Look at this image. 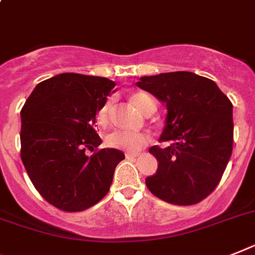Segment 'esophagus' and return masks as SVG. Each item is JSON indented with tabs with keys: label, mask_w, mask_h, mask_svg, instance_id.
<instances>
[{
	"label": "esophagus",
	"mask_w": 255,
	"mask_h": 255,
	"mask_svg": "<svg viewBox=\"0 0 255 255\" xmlns=\"http://www.w3.org/2000/svg\"><path fill=\"white\" fill-rule=\"evenodd\" d=\"M135 157H138V155H136V153H126V159H130V160H132V159H135Z\"/></svg>",
	"instance_id": "esophagus-1"
}]
</instances>
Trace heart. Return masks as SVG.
Masks as SVG:
<instances>
[{"mask_svg": "<svg viewBox=\"0 0 255 255\" xmlns=\"http://www.w3.org/2000/svg\"><path fill=\"white\" fill-rule=\"evenodd\" d=\"M130 100L136 108L139 109L140 112L146 115L148 111L155 109V104H153L152 99L147 94L142 91H136L130 96ZM113 108V99L108 98L100 105L98 113H96V121L100 126H107L111 121V113H112ZM105 142L109 147L116 148V150L124 151L128 153H138L142 151L144 147L150 144L151 138L147 134L143 132H128L121 131V130H116V131L111 132L107 138Z\"/></svg>", "mask_w": 255, "mask_h": 255, "instance_id": "heart-1", "label": "heart"}]
</instances>
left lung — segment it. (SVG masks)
<instances>
[{
	"label": "left lung",
	"mask_w": 255,
	"mask_h": 255,
	"mask_svg": "<svg viewBox=\"0 0 255 255\" xmlns=\"http://www.w3.org/2000/svg\"><path fill=\"white\" fill-rule=\"evenodd\" d=\"M136 86L168 111L160 142L169 144L150 148L159 167L147 188L172 205L199 203L215 190L232 155V103L215 82L190 71L142 77Z\"/></svg>",
	"instance_id": "8db88e82"
}]
</instances>
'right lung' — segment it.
<instances>
[{
	"instance_id": "1",
	"label": "right lung",
	"mask_w": 255,
	"mask_h": 255,
	"mask_svg": "<svg viewBox=\"0 0 255 255\" xmlns=\"http://www.w3.org/2000/svg\"><path fill=\"white\" fill-rule=\"evenodd\" d=\"M113 88L108 78L58 74L40 82L20 111L23 165L40 195L61 211H83L102 201L125 159L123 151L100 150L94 128Z\"/></svg>"
}]
</instances>
